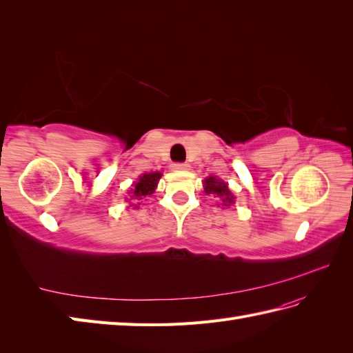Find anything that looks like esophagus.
I'll list each match as a JSON object with an SVG mask.
<instances>
[{
  "label": "esophagus",
  "instance_id": "34e87169",
  "mask_svg": "<svg viewBox=\"0 0 353 353\" xmlns=\"http://www.w3.org/2000/svg\"><path fill=\"white\" fill-rule=\"evenodd\" d=\"M171 168L174 171H185V170L190 168V165L185 163V162H174L171 165Z\"/></svg>",
  "mask_w": 353,
  "mask_h": 353
}]
</instances>
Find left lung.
Masks as SVG:
<instances>
[{"label":"left lung","mask_w":353,"mask_h":353,"mask_svg":"<svg viewBox=\"0 0 353 353\" xmlns=\"http://www.w3.org/2000/svg\"><path fill=\"white\" fill-rule=\"evenodd\" d=\"M205 191L208 194H216V196H220L223 199L224 206L234 203V196H232L230 191L228 190V183L220 182L219 179H215L212 176L205 179Z\"/></svg>","instance_id":"obj_1"}]
</instances>
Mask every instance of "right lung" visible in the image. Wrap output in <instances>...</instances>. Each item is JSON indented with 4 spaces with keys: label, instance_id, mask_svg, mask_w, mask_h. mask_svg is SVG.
<instances>
[{
    "label": "right lung",
    "instance_id": "obj_1",
    "mask_svg": "<svg viewBox=\"0 0 353 353\" xmlns=\"http://www.w3.org/2000/svg\"><path fill=\"white\" fill-rule=\"evenodd\" d=\"M159 179H161V172H148V174L141 176L139 182L134 183V188L132 191L130 197L141 200L142 197L153 194L157 182H159Z\"/></svg>",
    "mask_w": 353,
    "mask_h": 353
}]
</instances>
